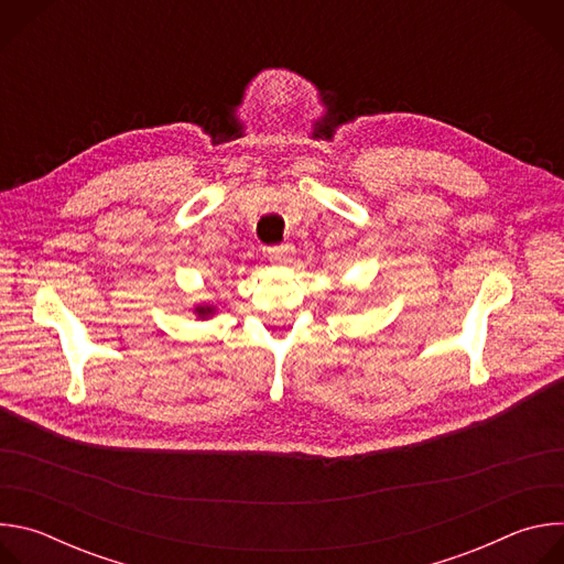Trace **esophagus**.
Returning a JSON list of instances; mask_svg holds the SVG:
<instances>
[{
  "mask_svg": "<svg viewBox=\"0 0 564 564\" xmlns=\"http://www.w3.org/2000/svg\"><path fill=\"white\" fill-rule=\"evenodd\" d=\"M268 257H270V261H274L279 265H288L294 259V248L292 246H276V248L268 250Z\"/></svg>",
  "mask_w": 564,
  "mask_h": 564,
  "instance_id": "1",
  "label": "esophagus"
}]
</instances>
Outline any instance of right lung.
<instances>
[{"instance_id": "1", "label": "right lung", "mask_w": 564, "mask_h": 564, "mask_svg": "<svg viewBox=\"0 0 564 564\" xmlns=\"http://www.w3.org/2000/svg\"><path fill=\"white\" fill-rule=\"evenodd\" d=\"M194 314H198V318H209L216 314V305L214 303H198L194 307Z\"/></svg>"}]
</instances>
